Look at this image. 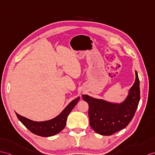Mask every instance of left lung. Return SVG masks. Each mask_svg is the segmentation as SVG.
Wrapping results in <instances>:
<instances>
[{"label":"left lung","mask_w":155,"mask_h":155,"mask_svg":"<svg viewBox=\"0 0 155 155\" xmlns=\"http://www.w3.org/2000/svg\"><path fill=\"white\" fill-rule=\"evenodd\" d=\"M89 104L90 126L97 134L111 135L124 129L134 118L140 100L138 74L135 71V80L128 91L127 97L121 103H114L83 95Z\"/></svg>","instance_id":"8db88e82"}]
</instances>
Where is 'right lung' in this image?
<instances>
[{
	"label": "right lung",
	"instance_id": "1",
	"mask_svg": "<svg viewBox=\"0 0 155 155\" xmlns=\"http://www.w3.org/2000/svg\"><path fill=\"white\" fill-rule=\"evenodd\" d=\"M80 99V97H78L71 101L58 116L54 118L45 121H33L18 114L16 112V114L18 120L33 134L41 137L53 136L65 127L68 116L78 103Z\"/></svg>",
	"mask_w": 155,
	"mask_h": 155
}]
</instances>
